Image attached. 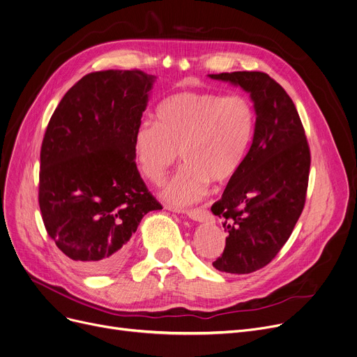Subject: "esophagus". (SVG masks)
Returning a JSON list of instances; mask_svg holds the SVG:
<instances>
[{
  "label": "esophagus",
  "mask_w": 357,
  "mask_h": 357,
  "mask_svg": "<svg viewBox=\"0 0 357 357\" xmlns=\"http://www.w3.org/2000/svg\"><path fill=\"white\" fill-rule=\"evenodd\" d=\"M169 208L174 210L177 213L187 214L191 218V220H195V222H207V220H210V218H211L210 213L206 208H203V207L193 208V210H178V208H173V207H169Z\"/></svg>",
  "instance_id": "1"
}]
</instances>
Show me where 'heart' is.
Returning a JSON list of instances; mask_svg holds the SVG:
<instances>
[{
  "instance_id": "heart-1",
  "label": "heart",
  "mask_w": 357,
  "mask_h": 357,
  "mask_svg": "<svg viewBox=\"0 0 357 357\" xmlns=\"http://www.w3.org/2000/svg\"><path fill=\"white\" fill-rule=\"evenodd\" d=\"M256 127L252 101L220 93H180L157 109V123L144 120L134 134L142 174L158 184L177 160L184 164L164 185L161 197L173 206L199 202L210 181L223 184L240 170Z\"/></svg>"
}]
</instances>
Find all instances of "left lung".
Masks as SVG:
<instances>
[{"label": "left lung", "instance_id": "obj_1", "mask_svg": "<svg viewBox=\"0 0 357 357\" xmlns=\"http://www.w3.org/2000/svg\"><path fill=\"white\" fill-rule=\"evenodd\" d=\"M208 77L249 93L256 113L250 150L222 199L211 206L227 233L225 252L213 266L226 273L249 274L276 257L303 211L310 150L294 102L266 73Z\"/></svg>", "mask_w": 357, "mask_h": 357}]
</instances>
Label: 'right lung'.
Listing matches in <instances>:
<instances>
[{"mask_svg": "<svg viewBox=\"0 0 357 357\" xmlns=\"http://www.w3.org/2000/svg\"><path fill=\"white\" fill-rule=\"evenodd\" d=\"M155 75L90 73L63 97L41 146L38 203L48 236L79 270L120 267L142 218L162 208L135 166L134 134Z\"/></svg>", "mask_w": 357, "mask_h": 357, "instance_id": "right-lung-1", "label": "right lung"}]
</instances>
